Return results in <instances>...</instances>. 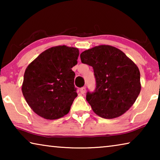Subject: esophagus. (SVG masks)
Masks as SVG:
<instances>
[{
  "label": "esophagus",
  "instance_id": "34e87169",
  "mask_svg": "<svg viewBox=\"0 0 160 160\" xmlns=\"http://www.w3.org/2000/svg\"><path fill=\"white\" fill-rule=\"evenodd\" d=\"M80 91L81 94H85V92H86V88H85V87H83V88H80Z\"/></svg>",
  "mask_w": 160,
  "mask_h": 160
}]
</instances>
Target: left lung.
Returning <instances> with one entry per match:
<instances>
[{"label": "left lung", "instance_id": "left-lung-1", "mask_svg": "<svg viewBox=\"0 0 160 160\" xmlns=\"http://www.w3.org/2000/svg\"><path fill=\"white\" fill-rule=\"evenodd\" d=\"M82 63L93 68L96 89L86 99L97 115L117 118L126 113L141 90L138 68L122 51L109 45H99L80 54Z\"/></svg>", "mask_w": 160, "mask_h": 160}]
</instances>
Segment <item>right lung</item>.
<instances>
[{
  "label": "right lung",
  "instance_id": "obj_1",
  "mask_svg": "<svg viewBox=\"0 0 160 160\" xmlns=\"http://www.w3.org/2000/svg\"><path fill=\"white\" fill-rule=\"evenodd\" d=\"M79 50L56 46L39 54L24 74L22 92L34 113L48 120L66 115L75 97V72Z\"/></svg>",
  "mask_w": 160,
  "mask_h": 160
}]
</instances>
